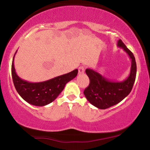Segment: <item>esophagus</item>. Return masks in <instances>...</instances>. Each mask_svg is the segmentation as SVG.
Returning a JSON list of instances; mask_svg holds the SVG:
<instances>
[{
	"instance_id": "esophagus-1",
	"label": "esophagus",
	"mask_w": 150,
	"mask_h": 150,
	"mask_svg": "<svg viewBox=\"0 0 150 150\" xmlns=\"http://www.w3.org/2000/svg\"><path fill=\"white\" fill-rule=\"evenodd\" d=\"M79 74H82V73H84L85 71V67L84 66H81L79 67Z\"/></svg>"
}]
</instances>
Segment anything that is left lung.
<instances>
[{"label": "left lung", "mask_w": 150, "mask_h": 150, "mask_svg": "<svg viewBox=\"0 0 150 150\" xmlns=\"http://www.w3.org/2000/svg\"><path fill=\"white\" fill-rule=\"evenodd\" d=\"M117 46L128 54L131 61L130 73L126 79L122 81H113L93 69L86 70L89 79V84L85 89L83 93L89 103L99 109L108 108L121 102L131 92L135 81L137 65L133 54L121 40H118Z\"/></svg>", "instance_id": "left-lung-1"}]
</instances>
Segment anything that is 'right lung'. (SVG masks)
Returning a JSON list of instances; mask_svg holds the SVG:
<instances>
[{
  "label": "right lung",
  "mask_w": 150,
  "mask_h": 150,
  "mask_svg": "<svg viewBox=\"0 0 150 150\" xmlns=\"http://www.w3.org/2000/svg\"><path fill=\"white\" fill-rule=\"evenodd\" d=\"M13 59L11 73L15 88L20 96L28 103L36 106H44L51 103L63 90L65 85L77 76L78 70L58 76L45 81L32 83L23 80L17 75Z\"/></svg>",
  "instance_id": "right-lung-1"
}]
</instances>
